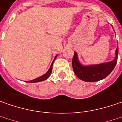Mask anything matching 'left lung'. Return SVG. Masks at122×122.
<instances>
[{"label":"left lung","instance_id":"left-lung-1","mask_svg":"<svg viewBox=\"0 0 122 122\" xmlns=\"http://www.w3.org/2000/svg\"><path fill=\"white\" fill-rule=\"evenodd\" d=\"M117 55L118 46L116 48V57L113 61L97 65L84 66L79 62L78 55L75 52L72 59V67L74 73L78 78L86 82H97L103 80L110 74L116 67Z\"/></svg>","mask_w":122,"mask_h":122}]
</instances>
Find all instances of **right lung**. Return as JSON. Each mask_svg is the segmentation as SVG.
Here are the masks:
<instances>
[{
  "mask_svg": "<svg viewBox=\"0 0 122 122\" xmlns=\"http://www.w3.org/2000/svg\"><path fill=\"white\" fill-rule=\"evenodd\" d=\"M57 55L55 56V59H54V60H53V63H52V64L51 65V67H50V68L48 70V71L46 73V74H44V75H42V76H40V77H38V78H36V79H34V80H30V81H26L27 82H30V83H35V82H42V81H44L45 80H46L47 78L51 76V72H52V69H53V63H54V61L56 59V58H57Z\"/></svg>",
  "mask_w": 122,
  "mask_h": 122,
  "instance_id": "obj_1",
  "label": "right lung"
}]
</instances>
